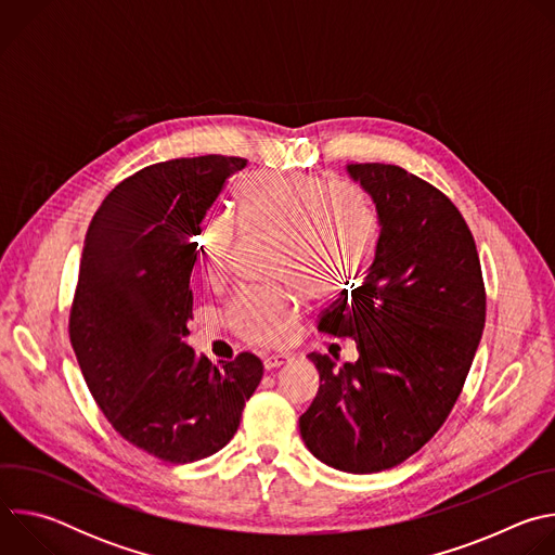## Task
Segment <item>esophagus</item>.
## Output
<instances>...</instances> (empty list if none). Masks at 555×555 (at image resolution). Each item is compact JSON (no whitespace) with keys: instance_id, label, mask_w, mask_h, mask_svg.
Segmentation results:
<instances>
[{"instance_id":"esophagus-1","label":"esophagus","mask_w":555,"mask_h":555,"mask_svg":"<svg viewBox=\"0 0 555 555\" xmlns=\"http://www.w3.org/2000/svg\"><path fill=\"white\" fill-rule=\"evenodd\" d=\"M292 360H294V356H292V353H287V351H281V353L268 356V358L263 360V366H266V371H272V369H279V366H285V364H289Z\"/></svg>"}]
</instances>
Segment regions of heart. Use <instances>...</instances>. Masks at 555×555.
Wrapping results in <instances>:
<instances>
[{"label":"heart","instance_id":"heart-1","mask_svg":"<svg viewBox=\"0 0 555 555\" xmlns=\"http://www.w3.org/2000/svg\"><path fill=\"white\" fill-rule=\"evenodd\" d=\"M236 219L248 234L276 236L281 274H305L313 296L330 294L356 274L377 242V221L360 193L345 184L325 186L307 176H246L234 186ZM234 225L208 217L199 230V253L210 283L228 270ZM302 296L294 287L240 289L228 305V321L246 340L274 345L294 332Z\"/></svg>","mask_w":555,"mask_h":555}]
</instances>
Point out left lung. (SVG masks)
Listing matches in <instances>:
<instances>
[{"mask_svg":"<svg viewBox=\"0 0 555 555\" xmlns=\"http://www.w3.org/2000/svg\"><path fill=\"white\" fill-rule=\"evenodd\" d=\"M373 199L379 236L362 283L325 309L319 332L353 338L360 358L336 369L309 353L319 395L300 415L309 452L371 474L415 454L450 415L486 325L472 232L433 184L395 165H347Z\"/></svg>","mask_w":555,"mask_h":555,"instance_id":"left-lung-1","label":"left lung"}]
</instances>
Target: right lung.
<instances>
[{
  "label": "right lung",
  "instance_id": "obj_1",
  "mask_svg": "<svg viewBox=\"0 0 555 555\" xmlns=\"http://www.w3.org/2000/svg\"><path fill=\"white\" fill-rule=\"evenodd\" d=\"M244 157L151 165L96 210L78 268L69 340L92 398L129 443L167 463L221 450L263 377L255 353L212 366L186 345L199 223Z\"/></svg>",
  "mask_w": 555,
  "mask_h": 555
}]
</instances>
